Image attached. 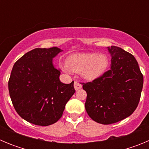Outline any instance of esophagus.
<instances>
[{
	"label": "esophagus",
	"mask_w": 149,
	"mask_h": 149,
	"mask_svg": "<svg viewBox=\"0 0 149 149\" xmlns=\"http://www.w3.org/2000/svg\"><path fill=\"white\" fill-rule=\"evenodd\" d=\"M74 89H75L76 91H77L78 89L82 88V85L79 82H77V81H74Z\"/></svg>",
	"instance_id": "esophagus-1"
}]
</instances>
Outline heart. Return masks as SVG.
Returning <instances> with one entry per match:
<instances>
[{"instance_id": "heart-1", "label": "heart", "mask_w": 149, "mask_h": 149, "mask_svg": "<svg viewBox=\"0 0 149 149\" xmlns=\"http://www.w3.org/2000/svg\"><path fill=\"white\" fill-rule=\"evenodd\" d=\"M109 65L110 59L105 54H75L69 56L63 68L67 72H81L84 79L92 81L102 75Z\"/></svg>"}]
</instances>
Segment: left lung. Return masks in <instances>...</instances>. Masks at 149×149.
<instances>
[{
    "mask_svg": "<svg viewBox=\"0 0 149 149\" xmlns=\"http://www.w3.org/2000/svg\"><path fill=\"white\" fill-rule=\"evenodd\" d=\"M111 68L99 77L83 84L85 108L95 122L116 123L134 112L139 104L143 75L135 57L119 47H108Z\"/></svg>",
    "mask_w": 149,
    "mask_h": 149,
    "instance_id": "8db88e82",
    "label": "left lung"
}]
</instances>
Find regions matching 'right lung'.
<instances>
[{"mask_svg": "<svg viewBox=\"0 0 149 149\" xmlns=\"http://www.w3.org/2000/svg\"><path fill=\"white\" fill-rule=\"evenodd\" d=\"M61 51L56 47L35 48L13 65L8 82L13 107L22 119L36 125L57 122L75 93L74 81L60 82V71L53 65V58Z\"/></svg>", "mask_w": 149, "mask_h": 149, "instance_id": "1", "label": "right lung"}]
</instances>
